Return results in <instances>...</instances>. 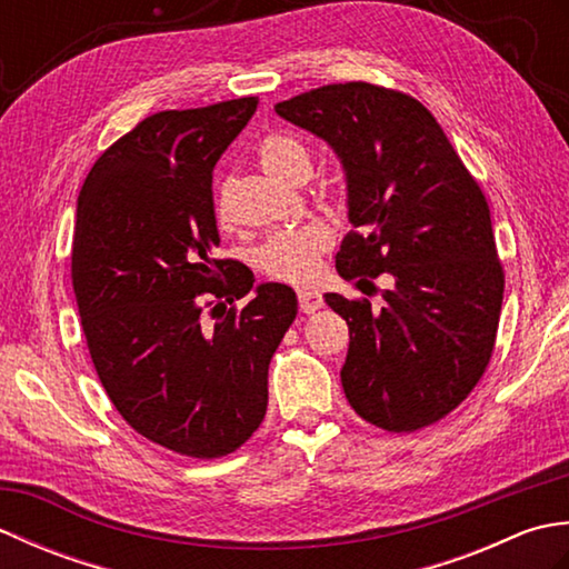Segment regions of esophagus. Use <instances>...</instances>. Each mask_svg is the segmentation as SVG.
<instances>
[{
  "label": "esophagus",
  "instance_id": "obj_1",
  "mask_svg": "<svg viewBox=\"0 0 569 569\" xmlns=\"http://www.w3.org/2000/svg\"><path fill=\"white\" fill-rule=\"evenodd\" d=\"M298 306H300V312H306V316H310V312L320 310L325 303H322V296H320V293L300 291V293H298Z\"/></svg>",
  "mask_w": 569,
  "mask_h": 569
}]
</instances>
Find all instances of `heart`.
I'll use <instances>...</instances> for the list:
<instances>
[{"label": "heart", "mask_w": 569, "mask_h": 569, "mask_svg": "<svg viewBox=\"0 0 569 569\" xmlns=\"http://www.w3.org/2000/svg\"><path fill=\"white\" fill-rule=\"evenodd\" d=\"M259 161L271 176L296 183L298 178L310 176V149L308 143L288 134V131H271L259 143ZM217 220L232 224L229 210V186L217 196ZM335 241L332 227L322 220H310L293 229H281L259 249V269L266 278L278 283L310 286L318 281L322 271V257Z\"/></svg>", "instance_id": "heart-1"}]
</instances>
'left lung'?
Masks as SVG:
<instances>
[{
    "mask_svg": "<svg viewBox=\"0 0 569 569\" xmlns=\"http://www.w3.org/2000/svg\"><path fill=\"white\" fill-rule=\"evenodd\" d=\"M276 114L342 159L355 229L337 271L361 291L381 273L391 281L381 308L325 296L349 325L347 401L381 430L428 428L471 393L497 342L503 266L485 192L438 119L406 92L335 82L278 102Z\"/></svg>",
    "mask_w": 569,
    "mask_h": 569,
    "instance_id": "left-lung-1",
    "label": "left lung"
}]
</instances>
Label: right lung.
Masks as SVG:
<instances>
[{
    "mask_svg": "<svg viewBox=\"0 0 569 569\" xmlns=\"http://www.w3.org/2000/svg\"><path fill=\"white\" fill-rule=\"evenodd\" d=\"M257 98L166 110L119 137L88 173L72 288L94 371L131 428L176 455L217 459L266 416L269 365L298 316L293 288L214 259L212 168Z\"/></svg>",
    "mask_w": 569,
    "mask_h": 569,
    "instance_id": "right-lung-1",
    "label": "right lung"
}]
</instances>
